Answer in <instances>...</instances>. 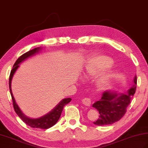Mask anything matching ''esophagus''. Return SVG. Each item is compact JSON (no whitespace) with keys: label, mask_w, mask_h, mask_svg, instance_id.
Segmentation results:
<instances>
[{"label":"esophagus","mask_w":148,"mask_h":148,"mask_svg":"<svg viewBox=\"0 0 148 148\" xmlns=\"http://www.w3.org/2000/svg\"><path fill=\"white\" fill-rule=\"evenodd\" d=\"M82 102L83 104L87 106H90V104H91V101H90V99L88 97H85L84 99H82Z\"/></svg>","instance_id":"obj_1"}]
</instances>
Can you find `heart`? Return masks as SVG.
<instances>
[{
	"instance_id": "obj_1",
	"label": "heart",
	"mask_w": 148,
	"mask_h": 148,
	"mask_svg": "<svg viewBox=\"0 0 148 148\" xmlns=\"http://www.w3.org/2000/svg\"><path fill=\"white\" fill-rule=\"evenodd\" d=\"M113 60L108 56H96L86 60L83 67V74L86 78H92L97 75L95 80L96 88L103 89L108 86L112 75L111 66Z\"/></svg>"
}]
</instances>
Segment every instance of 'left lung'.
Returning a JSON list of instances; mask_svg holds the SVG:
<instances>
[{"mask_svg": "<svg viewBox=\"0 0 148 148\" xmlns=\"http://www.w3.org/2000/svg\"><path fill=\"white\" fill-rule=\"evenodd\" d=\"M133 82V85L126 93H118L113 90L104 92L101 99L92 105V107L100 114L98 119L94 122V124L97 126L112 124L122 118L136 92V75L134 76Z\"/></svg>", "mask_w": 148, "mask_h": 148, "instance_id": "left-lung-1", "label": "left lung"}]
</instances>
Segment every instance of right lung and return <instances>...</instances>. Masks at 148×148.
Returning <instances> with one entry per match:
<instances>
[{
	"label": "right lung",
	"mask_w": 148,
	"mask_h": 148,
	"mask_svg": "<svg viewBox=\"0 0 148 148\" xmlns=\"http://www.w3.org/2000/svg\"><path fill=\"white\" fill-rule=\"evenodd\" d=\"M41 50L42 47H36L32 49L31 51H29V52L25 53L23 55H22L20 58H18L16 60V62L14 64L12 69L10 72L9 82L10 92L13 102L14 109L15 111L17 113V114L18 116V117H19L26 124L29 125V126H31V127L40 128L45 130V129H48L53 126L57 122H58L59 119L60 118V115H61V113L63 110L64 106L70 103L71 101V98H65V99H63L62 101H60V103L57 105L54 109H52V110L51 111H49L48 113H47L46 114H45L40 117H38V118H31V117H29L26 115H25L22 112L19 107H18V106L17 104L16 100H15L13 96L12 89H11V82H12V77L14 74L16 73V72L18 68L19 67V64L21 62L24 61L25 59L30 58V57H32L36 55V54H38Z\"/></svg>",
	"instance_id": "add662e5"
}]
</instances>
